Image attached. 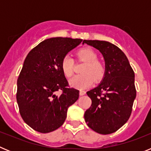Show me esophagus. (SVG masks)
<instances>
[{"instance_id": "obj_1", "label": "esophagus", "mask_w": 151, "mask_h": 151, "mask_svg": "<svg viewBox=\"0 0 151 151\" xmlns=\"http://www.w3.org/2000/svg\"><path fill=\"white\" fill-rule=\"evenodd\" d=\"M85 94H86V92H85V91H82V90H81V91H79V94H80V95H81V96H82V95H85Z\"/></svg>"}]
</instances>
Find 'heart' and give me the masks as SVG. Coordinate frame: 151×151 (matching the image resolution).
Here are the masks:
<instances>
[{
	"instance_id": "obj_1",
	"label": "heart",
	"mask_w": 151,
	"mask_h": 151,
	"mask_svg": "<svg viewBox=\"0 0 151 151\" xmlns=\"http://www.w3.org/2000/svg\"><path fill=\"white\" fill-rule=\"evenodd\" d=\"M77 57L79 60L85 62L82 73L76 75L69 80L72 87L78 89H84L89 87L95 80L102 79L105 74L104 65L97 60V55L91 48H82L77 52ZM61 69L65 76H72L74 72V62L69 55L64 56L61 62Z\"/></svg>"
}]
</instances>
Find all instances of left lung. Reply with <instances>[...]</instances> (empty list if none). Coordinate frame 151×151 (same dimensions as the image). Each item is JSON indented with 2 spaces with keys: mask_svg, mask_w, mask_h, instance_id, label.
Instances as JSON below:
<instances>
[{
  "mask_svg": "<svg viewBox=\"0 0 151 151\" xmlns=\"http://www.w3.org/2000/svg\"><path fill=\"white\" fill-rule=\"evenodd\" d=\"M104 56L105 74L97 87L87 92L91 106L85 113V122L102 134L115 132L129 120L136 97L134 73L118 47L105 41L84 40Z\"/></svg>",
  "mask_w": 151,
  "mask_h": 151,
  "instance_id": "left-lung-1",
  "label": "left lung"
}]
</instances>
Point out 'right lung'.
<instances>
[{"label": "right lung", "mask_w": 151, "mask_h": 151, "mask_svg": "<svg viewBox=\"0 0 151 151\" xmlns=\"http://www.w3.org/2000/svg\"><path fill=\"white\" fill-rule=\"evenodd\" d=\"M82 41L51 38L31 50L17 79V101L24 122L41 133L56 130L63 124L69 106L78 100L79 91L69 87L61 62ZM61 91L60 95L57 91Z\"/></svg>", "instance_id": "right-lung-1"}]
</instances>
